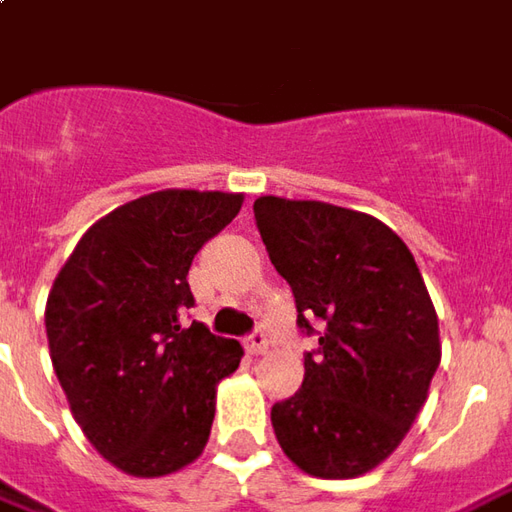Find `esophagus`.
<instances>
[{
  "mask_svg": "<svg viewBox=\"0 0 512 512\" xmlns=\"http://www.w3.org/2000/svg\"><path fill=\"white\" fill-rule=\"evenodd\" d=\"M245 344H248V349H250V352H253V355H264V352H267V346H270V338H267V329H262V327L253 329V332H250V335H248V341H245Z\"/></svg>",
  "mask_w": 512,
  "mask_h": 512,
  "instance_id": "obj_1",
  "label": "esophagus"
}]
</instances>
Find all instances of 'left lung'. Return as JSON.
I'll return each instance as SVG.
<instances>
[{"mask_svg":"<svg viewBox=\"0 0 512 512\" xmlns=\"http://www.w3.org/2000/svg\"><path fill=\"white\" fill-rule=\"evenodd\" d=\"M256 228L293 290L304 383L270 411L281 451L321 479L377 468L417 420L440 366L420 267L380 219L329 202L259 197Z\"/></svg>","mask_w":512,"mask_h":512,"instance_id":"left-lung-1","label":"left lung"}]
</instances>
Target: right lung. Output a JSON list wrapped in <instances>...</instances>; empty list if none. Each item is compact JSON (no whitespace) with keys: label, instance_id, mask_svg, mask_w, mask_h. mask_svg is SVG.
<instances>
[{"label":"right lung","instance_id":"add662e5","mask_svg":"<svg viewBox=\"0 0 512 512\" xmlns=\"http://www.w3.org/2000/svg\"><path fill=\"white\" fill-rule=\"evenodd\" d=\"M242 208V194L154 191L95 222L61 267L44 327L58 383L95 451L132 476L202 454L216 383L242 346L200 321L188 267Z\"/></svg>","mask_w":512,"mask_h":512}]
</instances>
